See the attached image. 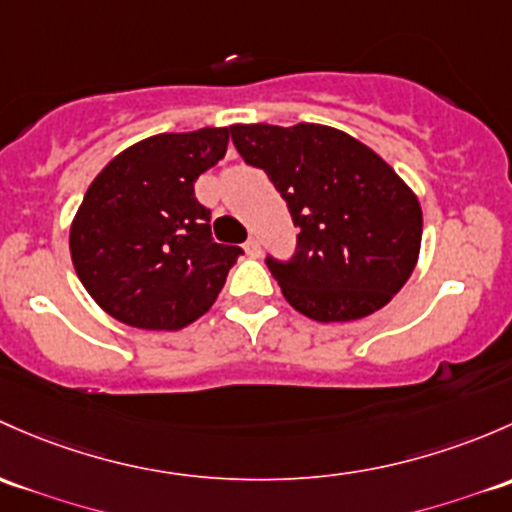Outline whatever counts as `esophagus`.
<instances>
[{
	"label": "esophagus",
	"mask_w": 512,
	"mask_h": 512,
	"mask_svg": "<svg viewBox=\"0 0 512 512\" xmlns=\"http://www.w3.org/2000/svg\"><path fill=\"white\" fill-rule=\"evenodd\" d=\"M245 252L250 257H260L262 255V245H260V240L257 238H247V242H245Z\"/></svg>",
	"instance_id": "obj_1"
}]
</instances>
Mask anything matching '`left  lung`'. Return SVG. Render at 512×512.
Listing matches in <instances>:
<instances>
[{
	"instance_id": "1",
	"label": "left lung",
	"mask_w": 512,
	"mask_h": 512,
	"mask_svg": "<svg viewBox=\"0 0 512 512\" xmlns=\"http://www.w3.org/2000/svg\"><path fill=\"white\" fill-rule=\"evenodd\" d=\"M245 164L287 201L297 247L265 265L284 299L314 321H353L383 309L417 265L422 208L373 149L333 127L233 125Z\"/></svg>"
}]
</instances>
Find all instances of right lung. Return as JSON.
I'll list each match as a JSON object with an SVG mask.
<instances>
[{"label": "right lung", "instance_id": "right-lung-1", "mask_svg": "<svg viewBox=\"0 0 512 512\" xmlns=\"http://www.w3.org/2000/svg\"><path fill=\"white\" fill-rule=\"evenodd\" d=\"M228 149V129L157 134L117 154L80 203L71 257L80 282L112 319L176 331L218 299L238 245H220L196 184Z\"/></svg>", "mask_w": 512, "mask_h": 512}]
</instances>
